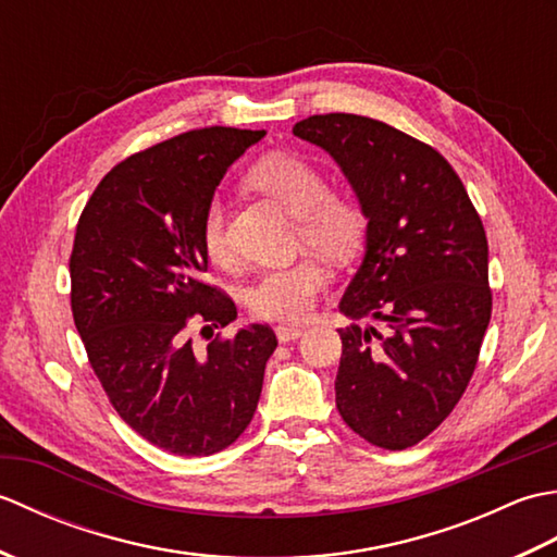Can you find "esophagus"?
I'll return each instance as SVG.
<instances>
[{"label":"esophagus","instance_id":"obj_1","mask_svg":"<svg viewBox=\"0 0 557 557\" xmlns=\"http://www.w3.org/2000/svg\"><path fill=\"white\" fill-rule=\"evenodd\" d=\"M275 333H277L280 342H292V339H297V337L304 335V327H299V325H277Z\"/></svg>","mask_w":557,"mask_h":557}]
</instances>
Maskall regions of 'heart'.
<instances>
[{
    "label": "heart",
    "mask_w": 557,
    "mask_h": 557,
    "mask_svg": "<svg viewBox=\"0 0 557 557\" xmlns=\"http://www.w3.org/2000/svg\"><path fill=\"white\" fill-rule=\"evenodd\" d=\"M248 184L297 215L299 242L313 251L347 265L361 253L369 236V215L357 198L330 191L325 176L292 152H268L248 170ZM200 244L212 263H230L224 206L215 196L200 218ZM330 272L313 256L289 265L263 270L246 287V309L258 321H301L327 285Z\"/></svg>",
    "instance_id": "b5f03b06"
}]
</instances>
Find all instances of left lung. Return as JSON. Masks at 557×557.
Masks as SVG:
<instances>
[{"label":"left lung","instance_id":"left-lung-1","mask_svg":"<svg viewBox=\"0 0 557 557\" xmlns=\"http://www.w3.org/2000/svg\"><path fill=\"white\" fill-rule=\"evenodd\" d=\"M294 134L321 146L369 215L366 258L339 301V417L363 441L407 449L441 425L474 375L491 321L488 242L441 152L385 122L313 114Z\"/></svg>","mask_w":557,"mask_h":557}]
</instances>
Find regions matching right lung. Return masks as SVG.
Listing matches in <instances>:
<instances>
[{"instance_id":"right-lung-1","label":"right lung","mask_w":557,"mask_h":557,"mask_svg":"<svg viewBox=\"0 0 557 557\" xmlns=\"http://www.w3.org/2000/svg\"><path fill=\"white\" fill-rule=\"evenodd\" d=\"M265 132L208 126L134 152L83 208L69 258L71 313L116 413L172 455L230 447L251 423L277 337L251 325L206 351L191 321L224 327L236 306L203 272L200 218L220 180Z\"/></svg>"}]
</instances>
